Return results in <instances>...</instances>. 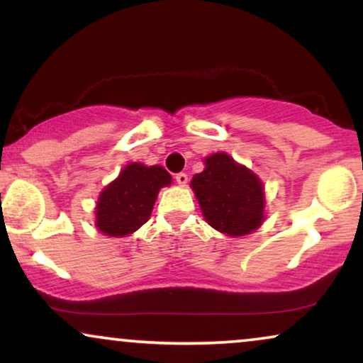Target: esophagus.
<instances>
[{"label": "esophagus", "instance_id": "34e87169", "mask_svg": "<svg viewBox=\"0 0 363 363\" xmlns=\"http://www.w3.org/2000/svg\"><path fill=\"white\" fill-rule=\"evenodd\" d=\"M176 181H177L179 186H186L187 184V174L186 172L176 174Z\"/></svg>", "mask_w": 363, "mask_h": 363}]
</instances>
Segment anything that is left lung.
Returning a JSON list of instances; mask_svg holds the SVG:
<instances>
[{"label":"left lung","instance_id":"obj_1","mask_svg":"<svg viewBox=\"0 0 363 363\" xmlns=\"http://www.w3.org/2000/svg\"><path fill=\"white\" fill-rule=\"evenodd\" d=\"M206 220L222 234L245 235L264 220V187L247 167L224 152L206 159V169L191 181Z\"/></svg>","mask_w":363,"mask_h":363}]
</instances>
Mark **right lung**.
Here are the masks:
<instances>
[{
  "instance_id": "add662e5",
  "label": "right lung",
  "mask_w": 363,
  "mask_h": 363,
  "mask_svg": "<svg viewBox=\"0 0 363 363\" xmlns=\"http://www.w3.org/2000/svg\"><path fill=\"white\" fill-rule=\"evenodd\" d=\"M171 184V176L161 166L133 162L101 192L96 206V225L106 235L133 234L151 217L159 189Z\"/></svg>"
}]
</instances>
